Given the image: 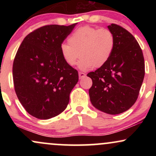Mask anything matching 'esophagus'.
Segmentation results:
<instances>
[{
  "mask_svg": "<svg viewBox=\"0 0 156 156\" xmlns=\"http://www.w3.org/2000/svg\"><path fill=\"white\" fill-rule=\"evenodd\" d=\"M78 76H79L80 79H81V78H84V77H86V74H85V73H83L80 72L79 73H78Z\"/></svg>",
  "mask_w": 156,
  "mask_h": 156,
  "instance_id": "34e87169",
  "label": "esophagus"
}]
</instances>
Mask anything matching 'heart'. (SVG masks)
Listing matches in <instances>:
<instances>
[{"instance_id":"obj_1","label":"heart","mask_w":156,"mask_h":156,"mask_svg":"<svg viewBox=\"0 0 156 156\" xmlns=\"http://www.w3.org/2000/svg\"><path fill=\"white\" fill-rule=\"evenodd\" d=\"M68 43H62L60 53L62 58L69 67L75 66L78 58L81 70L94 67H101L108 62L115 47V38L107 28L82 26L69 35Z\"/></svg>"}]
</instances>
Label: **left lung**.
<instances>
[{"label": "left lung", "mask_w": 156, "mask_h": 156, "mask_svg": "<svg viewBox=\"0 0 156 156\" xmlns=\"http://www.w3.org/2000/svg\"><path fill=\"white\" fill-rule=\"evenodd\" d=\"M115 38L110 59L87 76L92 78L89 90L92 104L108 114L126 112L136 101L144 77L142 51L130 32L117 24L108 26Z\"/></svg>", "instance_id": "1"}]
</instances>
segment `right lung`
Listing matches in <instances>:
<instances>
[{"label": "right lung", "instance_id": "add662e5", "mask_svg": "<svg viewBox=\"0 0 156 156\" xmlns=\"http://www.w3.org/2000/svg\"><path fill=\"white\" fill-rule=\"evenodd\" d=\"M76 24L40 27L25 37L16 53L12 68L16 94L37 119H51L64 112L78 83V71L60 53L61 44Z\"/></svg>", "mask_w": 156, "mask_h": 156}]
</instances>
